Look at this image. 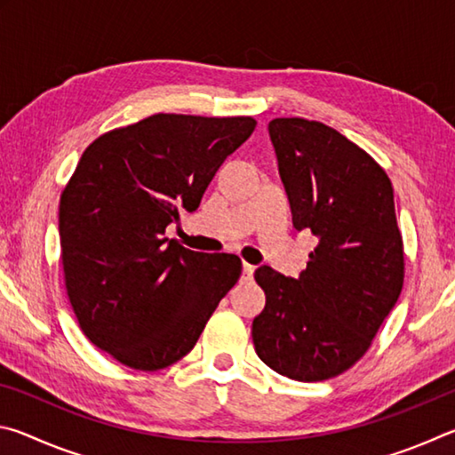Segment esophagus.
Here are the masks:
<instances>
[{
    "label": "esophagus",
    "instance_id": "esophagus-1",
    "mask_svg": "<svg viewBox=\"0 0 455 455\" xmlns=\"http://www.w3.org/2000/svg\"><path fill=\"white\" fill-rule=\"evenodd\" d=\"M252 273H255V267L243 263V279H252Z\"/></svg>",
    "mask_w": 455,
    "mask_h": 455
}]
</instances>
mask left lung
Returning a JSON list of instances; mask_svg holds the SVG:
<instances>
[{
    "instance_id": "8db88e82",
    "label": "left lung",
    "mask_w": 455,
    "mask_h": 455,
    "mask_svg": "<svg viewBox=\"0 0 455 455\" xmlns=\"http://www.w3.org/2000/svg\"><path fill=\"white\" fill-rule=\"evenodd\" d=\"M268 134L292 227L317 246L299 279L259 267L265 309L252 321L263 363L297 381H323L365 355L403 287V241L383 168L331 126L275 118Z\"/></svg>"
}]
</instances>
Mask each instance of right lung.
<instances>
[{"instance_id":"add662e5","label":"right lung","mask_w":455,"mask_h":455,"mask_svg":"<svg viewBox=\"0 0 455 455\" xmlns=\"http://www.w3.org/2000/svg\"><path fill=\"white\" fill-rule=\"evenodd\" d=\"M251 116L154 114L86 150L60 198L68 297L92 343L122 365L158 371L195 347L243 271L236 255L164 236L246 138Z\"/></svg>"}]
</instances>
